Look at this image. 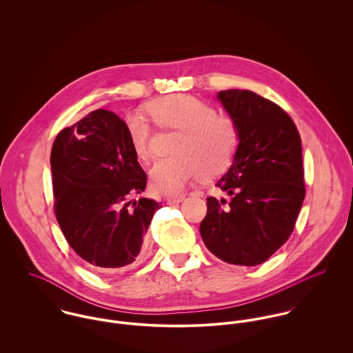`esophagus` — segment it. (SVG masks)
Instances as JSON below:
<instances>
[{"label": "esophagus", "instance_id": "obj_1", "mask_svg": "<svg viewBox=\"0 0 353 353\" xmlns=\"http://www.w3.org/2000/svg\"><path fill=\"white\" fill-rule=\"evenodd\" d=\"M183 200H185V196H183V194H176V196H168V197L165 199V202L170 203V205H172V203H179V202H182Z\"/></svg>", "mask_w": 353, "mask_h": 353}]
</instances>
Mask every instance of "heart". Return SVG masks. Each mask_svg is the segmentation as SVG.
<instances>
[{
  "label": "heart",
  "instance_id": "obj_1",
  "mask_svg": "<svg viewBox=\"0 0 353 353\" xmlns=\"http://www.w3.org/2000/svg\"><path fill=\"white\" fill-rule=\"evenodd\" d=\"M153 122L164 130L176 132L170 157L159 160L151 170L152 186L167 194L182 193L201 175L212 178L224 172L238 151L241 134L236 122L193 95H176L152 101L145 105ZM126 132L137 159H152L150 119L133 111L126 115Z\"/></svg>",
  "mask_w": 353,
  "mask_h": 353
}]
</instances>
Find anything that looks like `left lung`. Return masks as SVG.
Listing matches in <instances>:
<instances>
[{
  "instance_id": "left-lung-1",
  "label": "left lung",
  "mask_w": 353,
  "mask_h": 353,
  "mask_svg": "<svg viewBox=\"0 0 353 353\" xmlns=\"http://www.w3.org/2000/svg\"><path fill=\"white\" fill-rule=\"evenodd\" d=\"M239 128L228 172L217 182L230 200L206 199L200 225L208 250L224 262H265L291 236L305 196L302 141L292 118L248 90L219 92Z\"/></svg>"
}]
</instances>
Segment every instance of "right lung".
Masks as SVG:
<instances>
[{
    "label": "right lung",
    "instance_id": "add662e5",
    "mask_svg": "<svg viewBox=\"0 0 353 353\" xmlns=\"http://www.w3.org/2000/svg\"><path fill=\"white\" fill-rule=\"evenodd\" d=\"M50 164L54 213L74 252L103 272L139 262L161 203L130 200L144 192L148 178L126 123L112 111H91L57 134Z\"/></svg>",
    "mask_w": 353,
    "mask_h": 353
}]
</instances>
